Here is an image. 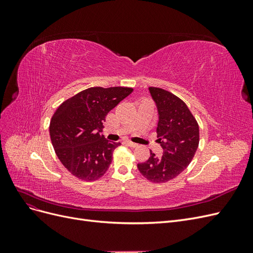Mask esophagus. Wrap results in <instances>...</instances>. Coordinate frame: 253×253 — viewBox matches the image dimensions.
Masks as SVG:
<instances>
[{"mask_svg": "<svg viewBox=\"0 0 253 253\" xmlns=\"http://www.w3.org/2000/svg\"><path fill=\"white\" fill-rule=\"evenodd\" d=\"M126 143H127L128 147H131V148H136V147H138V144L135 143V142L129 141V140H126Z\"/></svg>", "mask_w": 253, "mask_h": 253, "instance_id": "obj_1", "label": "esophagus"}]
</instances>
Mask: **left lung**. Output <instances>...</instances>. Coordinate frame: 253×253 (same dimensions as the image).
I'll return each mask as SVG.
<instances>
[{"instance_id": "left-lung-1", "label": "left lung", "mask_w": 253, "mask_h": 253, "mask_svg": "<svg viewBox=\"0 0 253 253\" xmlns=\"http://www.w3.org/2000/svg\"><path fill=\"white\" fill-rule=\"evenodd\" d=\"M158 112L157 137L164 150L137 165L139 172L152 182H167L190 165L200 143V127L187 104L177 96L159 87H149Z\"/></svg>"}]
</instances>
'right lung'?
<instances>
[{
	"label": "right lung",
	"instance_id": "add662e5",
	"mask_svg": "<svg viewBox=\"0 0 253 253\" xmlns=\"http://www.w3.org/2000/svg\"><path fill=\"white\" fill-rule=\"evenodd\" d=\"M132 91V87H89L67 99L52 115V147L60 162L77 178L97 180L108 171L113 152L121 143L100 135L103 122Z\"/></svg>",
	"mask_w": 253,
	"mask_h": 253
}]
</instances>
